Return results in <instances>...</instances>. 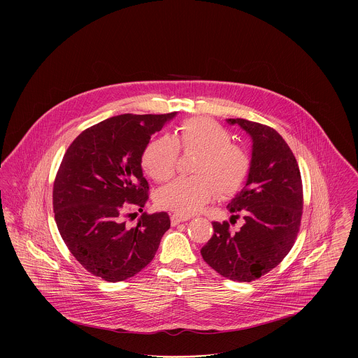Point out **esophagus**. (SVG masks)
I'll return each mask as SVG.
<instances>
[{"instance_id": "obj_1", "label": "esophagus", "mask_w": 358, "mask_h": 358, "mask_svg": "<svg viewBox=\"0 0 358 358\" xmlns=\"http://www.w3.org/2000/svg\"><path fill=\"white\" fill-rule=\"evenodd\" d=\"M187 220H189V217L187 216H181V215H171V225H177V224L187 222Z\"/></svg>"}]
</instances>
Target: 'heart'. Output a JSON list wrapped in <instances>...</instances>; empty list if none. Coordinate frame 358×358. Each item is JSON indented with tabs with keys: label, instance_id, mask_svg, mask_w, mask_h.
<instances>
[{
	"label": "heart",
	"instance_id": "b5f03b06",
	"mask_svg": "<svg viewBox=\"0 0 358 358\" xmlns=\"http://www.w3.org/2000/svg\"><path fill=\"white\" fill-rule=\"evenodd\" d=\"M180 150L197 154L192 169L194 176L173 181L155 196L159 208L177 215L199 212L216 194H236L250 174L251 161L247 152L232 142L224 126L206 117L181 122L174 138H154L143 150L142 166L154 181L165 182L176 173Z\"/></svg>",
	"mask_w": 358,
	"mask_h": 358
}]
</instances>
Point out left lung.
Returning a JSON list of instances; mask_svg holds the SVG:
<instances>
[{
    "mask_svg": "<svg viewBox=\"0 0 358 358\" xmlns=\"http://www.w3.org/2000/svg\"><path fill=\"white\" fill-rule=\"evenodd\" d=\"M252 138L251 169L245 187L228 204L229 222H212L213 235L201 248L205 262L227 279L252 282L275 268L292 248L301 227L303 187L298 162L273 127L251 120H228Z\"/></svg>",
    "mask_w": 358,
    "mask_h": 358,
    "instance_id": "8db88e82",
    "label": "left lung"
}]
</instances>
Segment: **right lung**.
I'll list each match as a JSON object with an SVG mask.
<instances>
[{"label": "right lung", "mask_w": 358, "mask_h": 358, "mask_svg": "<svg viewBox=\"0 0 358 358\" xmlns=\"http://www.w3.org/2000/svg\"><path fill=\"white\" fill-rule=\"evenodd\" d=\"M123 114L82 131L69 145L53 182L57 229L85 270L120 282L145 268L171 228L166 212H143L136 227L126 217L149 199L142 154L155 131L176 117Z\"/></svg>", "instance_id": "obj_1"}]
</instances>
